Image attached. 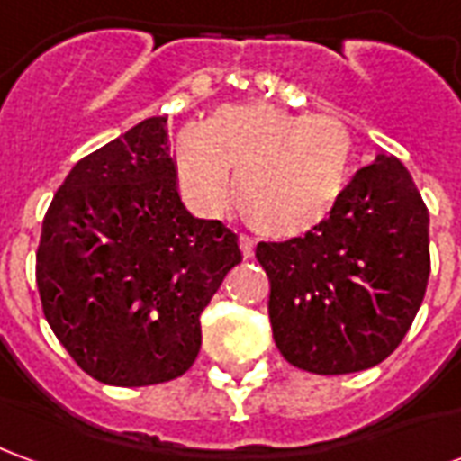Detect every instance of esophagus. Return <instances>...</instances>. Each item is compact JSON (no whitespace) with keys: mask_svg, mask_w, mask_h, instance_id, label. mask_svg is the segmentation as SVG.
I'll list each match as a JSON object with an SVG mask.
<instances>
[{"mask_svg":"<svg viewBox=\"0 0 461 461\" xmlns=\"http://www.w3.org/2000/svg\"><path fill=\"white\" fill-rule=\"evenodd\" d=\"M240 249L244 254V259H251L254 257V249H257V241L247 237V234H240Z\"/></svg>","mask_w":461,"mask_h":461,"instance_id":"34e87169","label":"esophagus"}]
</instances>
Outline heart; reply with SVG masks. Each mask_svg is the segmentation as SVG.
Here are the masks:
<instances>
[{
	"label": "heart",
	"instance_id": "1",
	"mask_svg": "<svg viewBox=\"0 0 461 461\" xmlns=\"http://www.w3.org/2000/svg\"><path fill=\"white\" fill-rule=\"evenodd\" d=\"M353 165V140L330 115H294L269 104L221 105L202 128L175 140V170L185 200L220 214L231 200L251 230L296 240L339 207Z\"/></svg>",
	"mask_w": 461,
	"mask_h": 461
}]
</instances>
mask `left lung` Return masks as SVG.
<instances>
[{
  "instance_id": "1",
  "label": "left lung",
  "mask_w": 461,
  "mask_h": 461,
  "mask_svg": "<svg viewBox=\"0 0 461 461\" xmlns=\"http://www.w3.org/2000/svg\"><path fill=\"white\" fill-rule=\"evenodd\" d=\"M274 340L291 366L346 375L383 363L405 339L429 276V214L393 155L356 172L316 230L261 241Z\"/></svg>"
}]
</instances>
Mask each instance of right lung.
<instances>
[{
	"label": "right lung",
	"instance_id": "right-lung-1",
	"mask_svg": "<svg viewBox=\"0 0 461 461\" xmlns=\"http://www.w3.org/2000/svg\"><path fill=\"white\" fill-rule=\"evenodd\" d=\"M240 261L234 231L185 207L167 118L152 115L66 175L41 227L36 289L84 373L158 385L190 370L202 311Z\"/></svg>",
	"mask_w": 461,
	"mask_h": 461
}]
</instances>
